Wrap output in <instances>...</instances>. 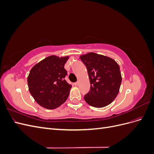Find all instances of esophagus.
I'll use <instances>...</instances> for the list:
<instances>
[{"label":"esophagus","mask_w":154,"mask_h":154,"mask_svg":"<svg viewBox=\"0 0 154 154\" xmlns=\"http://www.w3.org/2000/svg\"><path fill=\"white\" fill-rule=\"evenodd\" d=\"M78 83H79V82H75V83H74V85L77 86V85H78Z\"/></svg>","instance_id":"34e87169"}]
</instances>
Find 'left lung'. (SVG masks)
<instances>
[{
  "instance_id": "left-lung-1",
  "label": "left lung",
  "mask_w": 154,
  "mask_h": 154,
  "mask_svg": "<svg viewBox=\"0 0 154 154\" xmlns=\"http://www.w3.org/2000/svg\"><path fill=\"white\" fill-rule=\"evenodd\" d=\"M80 59L87 67L91 83L85 101L96 108L109 105L117 96L122 81L118 64L113 59L94 53L80 56Z\"/></svg>"
}]
</instances>
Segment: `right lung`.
I'll use <instances>...</instances> for the list:
<instances>
[{
	"instance_id": "right-lung-1",
	"label": "right lung",
	"mask_w": 154,
	"mask_h": 154,
	"mask_svg": "<svg viewBox=\"0 0 154 154\" xmlns=\"http://www.w3.org/2000/svg\"><path fill=\"white\" fill-rule=\"evenodd\" d=\"M69 57L50 56L33 66L27 77L29 91L40 106L54 109L67 99L72 85L65 80Z\"/></svg>"
}]
</instances>
